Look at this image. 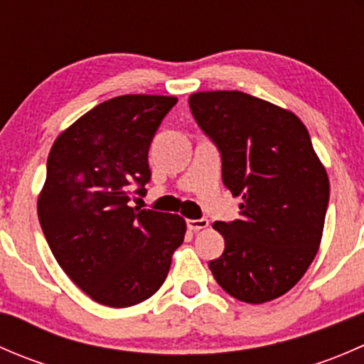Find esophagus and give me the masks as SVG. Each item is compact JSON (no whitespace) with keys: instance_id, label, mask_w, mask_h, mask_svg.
<instances>
[{"instance_id":"esophagus-1","label":"esophagus","mask_w":364,"mask_h":364,"mask_svg":"<svg viewBox=\"0 0 364 364\" xmlns=\"http://www.w3.org/2000/svg\"><path fill=\"white\" fill-rule=\"evenodd\" d=\"M186 225H188L190 230H193V232H197V230L205 229V227H209V220H208V218L188 220V222H186Z\"/></svg>"}]
</instances>
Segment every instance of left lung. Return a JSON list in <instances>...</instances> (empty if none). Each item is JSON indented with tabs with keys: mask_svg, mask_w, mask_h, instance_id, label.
I'll list each match as a JSON object with an SVG mask.
<instances>
[{
	"mask_svg": "<svg viewBox=\"0 0 364 364\" xmlns=\"http://www.w3.org/2000/svg\"><path fill=\"white\" fill-rule=\"evenodd\" d=\"M190 109L222 153L223 185L241 218L215 222L225 250L209 262L220 287L250 304L291 291L321 247L329 178L294 112L243 91L190 95Z\"/></svg>",
	"mask_w": 364,
	"mask_h": 364,
	"instance_id": "8db88e82",
	"label": "left lung"
}]
</instances>
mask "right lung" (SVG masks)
<instances>
[{"mask_svg":"<svg viewBox=\"0 0 364 364\" xmlns=\"http://www.w3.org/2000/svg\"><path fill=\"white\" fill-rule=\"evenodd\" d=\"M178 98L123 95L61 132L47 159L38 220L70 280L97 303L127 308L161 287L183 243L179 215L128 205L151 178L148 151Z\"/></svg>","mask_w":364,"mask_h":364,"instance_id":"add662e5","label":"right lung"}]
</instances>
